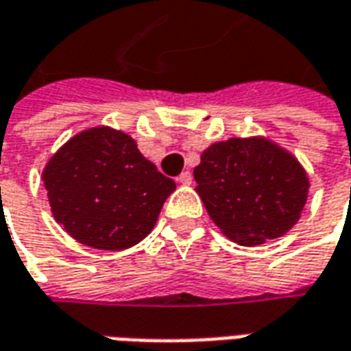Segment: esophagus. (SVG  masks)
<instances>
[{
  "mask_svg": "<svg viewBox=\"0 0 351 351\" xmlns=\"http://www.w3.org/2000/svg\"><path fill=\"white\" fill-rule=\"evenodd\" d=\"M178 182L182 184V186H190V184L193 182V176H191L190 171H184L182 175L178 176Z\"/></svg>",
  "mask_w": 351,
  "mask_h": 351,
  "instance_id": "34e87169",
  "label": "esophagus"
}]
</instances>
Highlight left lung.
<instances>
[{
    "label": "left lung",
    "mask_w": 351,
    "mask_h": 351,
    "mask_svg": "<svg viewBox=\"0 0 351 351\" xmlns=\"http://www.w3.org/2000/svg\"><path fill=\"white\" fill-rule=\"evenodd\" d=\"M193 178L208 216L241 246L286 235L301 218L310 190L301 161L263 135L213 143Z\"/></svg>",
    "instance_id": "1"
}]
</instances>
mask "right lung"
Instances as JSON below:
<instances>
[{"label":"right lung","mask_w":351,"mask_h":351,"mask_svg":"<svg viewBox=\"0 0 351 351\" xmlns=\"http://www.w3.org/2000/svg\"><path fill=\"white\" fill-rule=\"evenodd\" d=\"M50 210L77 243L120 252L138 244L158 221L176 184L110 125L80 131L43 169Z\"/></svg>","instance_id":"obj_1"}]
</instances>
